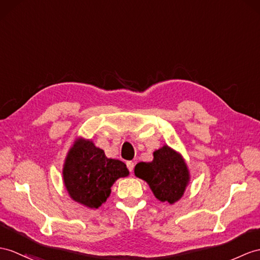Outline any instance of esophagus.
Here are the masks:
<instances>
[{
    "mask_svg": "<svg viewBox=\"0 0 260 260\" xmlns=\"http://www.w3.org/2000/svg\"><path fill=\"white\" fill-rule=\"evenodd\" d=\"M126 168H128L130 172H132V171H134V168H135V163L132 161H128V162H126Z\"/></svg>",
    "mask_w": 260,
    "mask_h": 260,
    "instance_id": "34e87169",
    "label": "esophagus"
}]
</instances>
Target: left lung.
<instances>
[{"mask_svg":"<svg viewBox=\"0 0 260 260\" xmlns=\"http://www.w3.org/2000/svg\"><path fill=\"white\" fill-rule=\"evenodd\" d=\"M135 175L148 183L157 200L169 204L182 199L191 180L184 157L167 144L153 152L151 162H139Z\"/></svg>","mask_w":260,"mask_h":260,"instance_id":"left-lung-1","label":"left lung"}]
</instances>
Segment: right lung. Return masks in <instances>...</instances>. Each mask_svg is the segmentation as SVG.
<instances>
[{"instance_id": "obj_1", "label": "right lung", "mask_w": 260, "mask_h": 260, "mask_svg": "<svg viewBox=\"0 0 260 260\" xmlns=\"http://www.w3.org/2000/svg\"><path fill=\"white\" fill-rule=\"evenodd\" d=\"M129 175L120 160L107 157L90 139L78 137L65 157L62 181L73 201L88 208H98L110 196L118 179Z\"/></svg>"}]
</instances>
